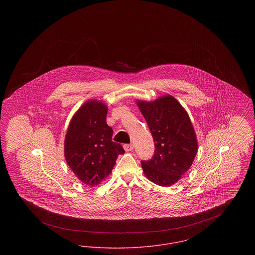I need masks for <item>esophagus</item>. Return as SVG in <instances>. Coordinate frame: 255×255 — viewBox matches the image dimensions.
Returning a JSON list of instances; mask_svg holds the SVG:
<instances>
[{
    "instance_id": "obj_1",
    "label": "esophagus",
    "mask_w": 255,
    "mask_h": 255,
    "mask_svg": "<svg viewBox=\"0 0 255 255\" xmlns=\"http://www.w3.org/2000/svg\"><path fill=\"white\" fill-rule=\"evenodd\" d=\"M123 148L126 152H129V151H132L133 149V146L132 144H124Z\"/></svg>"
}]
</instances>
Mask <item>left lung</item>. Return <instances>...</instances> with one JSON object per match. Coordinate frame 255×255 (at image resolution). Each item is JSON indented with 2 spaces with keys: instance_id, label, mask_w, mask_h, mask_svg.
I'll list each match as a JSON object with an SVG mask.
<instances>
[{
  "instance_id": "obj_1",
  "label": "left lung",
  "mask_w": 255,
  "mask_h": 255,
  "mask_svg": "<svg viewBox=\"0 0 255 255\" xmlns=\"http://www.w3.org/2000/svg\"><path fill=\"white\" fill-rule=\"evenodd\" d=\"M155 142V154L141 160L146 178L160 186L178 182L192 165L198 152L194 127L187 112L172 96L153 101L136 100Z\"/></svg>"
}]
</instances>
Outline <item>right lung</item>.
<instances>
[{
	"label": "right lung",
	"instance_id": "add662e5",
	"mask_svg": "<svg viewBox=\"0 0 255 255\" xmlns=\"http://www.w3.org/2000/svg\"><path fill=\"white\" fill-rule=\"evenodd\" d=\"M108 106L90 99L73 115L64 143L66 161L74 175L89 186L104 181L124 154L121 144L112 141L113 129L106 122Z\"/></svg>",
	"mask_w": 255,
	"mask_h": 255
}]
</instances>
